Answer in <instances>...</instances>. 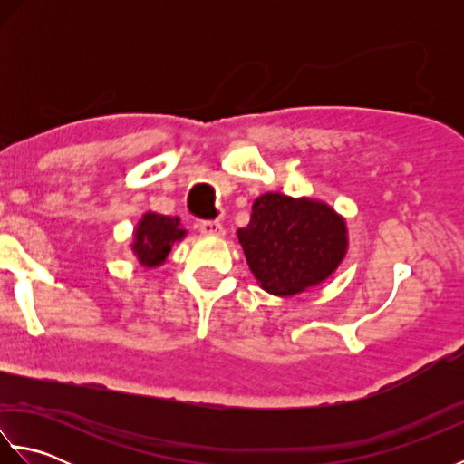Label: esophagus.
I'll return each instance as SVG.
<instances>
[{"mask_svg":"<svg viewBox=\"0 0 464 464\" xmlns=\"http://www.w3.org/2000/svg\"><path fill=\"white\" fill-rule=\"evenodd\" d=\"M199 231L205 233V235H217V237H221V235H225L223 225L217 223V221H203L199 225Z\"/></svg>","mask_w":464,"mask_h":464,"instance_id":"1","label":"esophagus"}]
</instances>
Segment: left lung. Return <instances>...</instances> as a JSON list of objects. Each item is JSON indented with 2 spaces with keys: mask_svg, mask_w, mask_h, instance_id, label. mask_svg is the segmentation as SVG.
Returning a JSON list of instances; mask_svg holds the SVG:
<instances>
[{
  "mask_svg": "<svg viewBox=\"0 0 464 464\" xmlns=\"http://www.w3.org/2000/svg\"><path fill=\"white\" fill-rule=\"evenodd\" d=\"M237 239L253 277L277 297L319 287L349 251L347 219L341 213L321 199L285 193L259 195Z\"/></svg>",
  "mask_w": 464,
  "mask_h": 464,
  "instance_id": "8db88e82",
  "label": "left lung"
}]
</instances>
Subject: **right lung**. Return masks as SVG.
I'll return each mask as SVG.
<instances>
[{
	"label": "right lung",
	"instance_id": "obj_1",
	"mask_svg": "<svg viewBox=\"0 0 464 464\" xmlns=\"http://www.w3.org/2000/svg\"><path fill=\"white\" fill-rule=\"evenodd\" d=\"M185 237L187 229L181 227L179 217L145 211L135 225L130 247L141 267L155 269L161 267L171 249Z\"/></svg>",
	"mask_w": 464,
	"mask_h": 464
}]
</instances>
